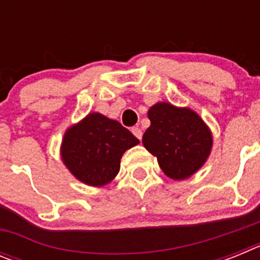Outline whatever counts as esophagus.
I'll return each mask as SVG.
<instances>
[{
	"instance_id": "1",
	"label": "esophagus",
	"mask_w": 260,
	"mask_h": 260,
	"mask_svg": "<svg viewBox=\"0 0 260 260\" xmlns=\"http://www.w3.org/2000/svg\"><path fill=\"white\" fill-rule=\"evenodd\" d=\"M132 133L135 135V137L139 139V141H142V137H143V133H142V130L139 127H133L132 128Z\"/></svg>"
}]
</instances>
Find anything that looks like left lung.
Here are the masks:
<instances>
[{
	"label": "left lung",
	"mask_w": 260,
	"mask_h": 260,
	"mask_svg": "<svg viewBox=\"0 0 260 260\" xmlns=\"http://www.w3.org/2000/svg\"><path fill=\"white\" fill-rule=\"evenodd\" d=\"M148 118L151 125L142 142L169 178L186 180L203 167L212 148V134L198 113L157 103L148 110Z\"/></svg>",
	"instance_id": "1"
}]
</instances>
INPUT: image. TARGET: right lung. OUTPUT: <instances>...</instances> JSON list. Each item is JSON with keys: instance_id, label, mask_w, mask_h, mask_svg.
<instances>
[{"instance_id": "1", "label": "right lung", "mask_w": 260, "mask_h": 260, "mask_svg": "<svg viewBox=\"0 0 260 260\" xmlns=\"http://www.w3.org/2000/svg\"><path fill=\"white\" fill-rule=\"evenodd\" d=\"M138 143L118 121L93 112L66 130L61 157L77 180L99 187L118 174L122 155Z\"/></svg>"}]
</instances>
